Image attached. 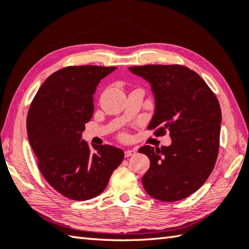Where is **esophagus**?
Instances as JSON below:
<instances>
[{
	"label": "esophagus",
	"mask_w": 249,
	"mask_h": 249,
	"mask_svg": "<svg viewBox=\"0 0 249 249\" xmlns=\"http://www.w3.org/2000/svg\"><path fill=\"white\" fill-rule=\"evenodd\" d=\"M135 153H136L135 150H126L124 152V155H125V158H129V157H131V155H134Z\"/></svg>",
	"instance_id": "esophagus-1"
}]
</instances>
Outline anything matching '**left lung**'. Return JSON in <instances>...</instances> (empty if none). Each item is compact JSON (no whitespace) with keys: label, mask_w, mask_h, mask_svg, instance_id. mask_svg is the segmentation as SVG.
Masks as SVG:
<instances>
[{"label":"left lung","mask_w":249,"mask_h":249,"mask_svg":"<svg viewBox=\"0 0 249 249\" xmlns=\"http://www.w3.org/2000/svg\"><path fill=\"white\" fill-rule=\"evenodd\" d=\"M150 83L154 114L148 125L154 135L169 131L172 144L138 151L150 160L143 188L150 196L175 202L201 188L215 167L219 151L221 110L215 94L201 76L180 65L130 67Z\"/></svg>","instance_id":"8db88e82"}]
</instances>
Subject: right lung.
Instances as JSON below:
<instances>
[{
    "instance_id": "add662e5",
    "label": "right lung",
    "mask_w": 249,
    "mask_h": 249,
    "mask_svg": "<svg viewBox=\"0 0 249 249\" xmlns=\"http://www.w3.org/2000/svg\"><path fill=\"white\" fill-rule=\"evenodd\" d=\"M115 67H67L48 76L27 116L29 142L38 169L56 191L75 201L90 199L107 188L124 152L113 145L89 147L82 139L94 113L99 82Z\"/></svg>"
}]
</instances>
